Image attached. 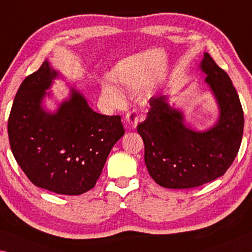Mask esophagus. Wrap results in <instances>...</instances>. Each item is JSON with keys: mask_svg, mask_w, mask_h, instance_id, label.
I'll return each instance as SVG.
<instances>
[{"mask_svg": "<svg viewBox=\"0 0 252 252\" xmlns=\"http://www.w3.org/2000/svg\"><path fill=\"white\" fill-rule=\"evenodd\" d=\"M138 122H139V117H138L137 112H134V111L127 112L126 115V125L131 126V127H135L138 125Z\"/></svg>", "mask_w": 252, "mask_h": 252, "instance_id": "34e87169", "label": "esophagus"}]
</instances>
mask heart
<instances>
[{"label": "heart", "mask_w": 252, "mask_h": 252, "mask_svg": "<svg viewBox=\"0 0 252 252\" xmlns=\"http://www.w3.org/2000/svg\"><path fill=\"white\" fill-rule=\"evenodd\" d=\"M103 95H104L111 103H113L114 105H120L123 102L121 93H120L114 86L109 85V84H106V85L103 87Z\"/></svg>", "instance_id": "obj_1"}]
</instances>
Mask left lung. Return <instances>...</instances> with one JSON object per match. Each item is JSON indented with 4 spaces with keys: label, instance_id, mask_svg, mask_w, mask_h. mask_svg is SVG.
I'll use <instances>...</instances> for the list:
<instances>
[{
    "label": "left lung",
    "instance_id": "1",
    "mask_svg": "<svg viewBox=\"0 0 252 252\" xmlns=\"http://www.w3.org/2000/svg\"><path fill=\"white\" fill-rule=\"evenodd\" d=\"M199 69L218 104L214 125L197 131L186 125L184 112L167 95L150 98V109L138 133L145 143V162L154 181L166 189H191L224 175L241 145L243 111L224 70L204 53Z\"/></svg>",
    "mask_w": 252,
    "mask_h": 252
}]
</instances>
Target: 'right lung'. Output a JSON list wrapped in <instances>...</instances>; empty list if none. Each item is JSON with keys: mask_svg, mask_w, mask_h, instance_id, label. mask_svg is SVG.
I'll use <instances>...</instances> for the list:
<instances>
[{"mask_svg": "<svg viewBox=\"0 0 252 252\" xmlns=\"http://www.w3.org/2000/svg\"><path fill=\"white\" fill-rule=\"evenodd\" d=\"M63 75L48 61L22 82L7 122L15 160L35 186L63 195H81L95 186L110 151L125 134L121 118L92 110L85 96H69L48 110V91Z\"/></svg>", "mask_w": 252, "mask_h": 252, "instance_id": "obj_1", "label": "right lung"}]
</instances>
